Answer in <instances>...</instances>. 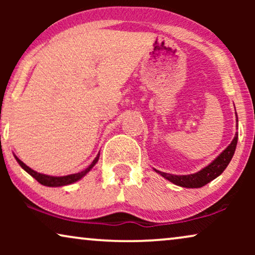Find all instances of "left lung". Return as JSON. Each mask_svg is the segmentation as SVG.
<instances>
[{"instance_id": "8db88e82", "label": "left lung", "mask_w": 255, "mask_h": 255, "mask_svg": "<svg viewBox=\"0 0 255 255\" xmlns=\"http://www.w3.org/2000/svg\"><path fill=\"white\" fill-rule=\"evenodd\" d=\"M237 141H238V134H236V137L231 144L210 165L204 167L203 169L195 174H189V175H173V174H167L163 172H159V170H155V172H158L160 175L170 181V182H173L174 184H177V186L186 188H201L224 172V169L228 167L233 154H235Z\"/></svg>"}]
</instances>
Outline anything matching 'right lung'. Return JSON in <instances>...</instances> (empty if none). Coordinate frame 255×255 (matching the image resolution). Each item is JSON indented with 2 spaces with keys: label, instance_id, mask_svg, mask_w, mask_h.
I'll return each mask as SVG.
<instances>
[{
  "label": "right lung",
  "instance_id": "add662e5",
  "mask_svg": "<svg viewBox=\"0 0 255 255\" xmlns=\"http://www.w3.org/2000/svg\"><path fill=\"white\" fill-rule=\"evenodd\" d=\"M15 158L17 160V162L19 163V166L22 167L24 170H26V172L29 173L31 176L34 177V179H36L40 184H43V186H46V187H61V186H66V184H71L73 182H76V181L82 179V177L85 176L94 166H95V163L99 161L100 153L97 154L96 158L94 159V161L90 163V165L87 167L86 169H83L82 172L76 173V174H71V175H66V176H50V175H45V174L37 173L36 170L31 169L30 167H27L23 161H20L17 156H15Z\"/></svg>",
  "mask_w": 255,
  "mask_h": 255
}]
</instances>
